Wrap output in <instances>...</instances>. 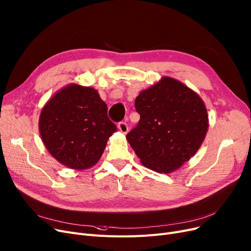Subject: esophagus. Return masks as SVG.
<instances>
[{"label": "esophagus", "instance_id": "1", "mask_svg": "<svg viewBox=\"0 0 251 251\" xmlns=\"http://www.w3.org/2000/svg\"><path fill=\"white\" fill-rule=\"evenodd\" d=\"M118 129H119L120 131H121L122 133H124V134H126V133L128 132V126H127V124H126L125 122H120V123L118 124Z\"/></svg>", "mask_w": 251, "mask_h": 251}]
</instances>
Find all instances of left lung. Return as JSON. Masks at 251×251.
<instances>
[{
	"label": "left lung",
	"mask_w": 251,
	"mask_h": 251,
	"mask_svg": "<svg viewBox=\"0 0 251 251\" xmlns=\"http://www.w3.org/2000/svg\"><path fill=\"white\" fill-rule=\"evenodd\" d=\"M135 108L140 120L126 138L145 167L171 173L202 146L208 114L201 97L180 81L161 78L139 92Z\"/></svg>",
	"instance_id": "1"
}]
</instances>
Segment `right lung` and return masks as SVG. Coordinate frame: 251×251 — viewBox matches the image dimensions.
<instances>
[{
  "label": "right lung",
  "mask_w": 251,
  "mask_h": 251,
  "mask_svg": "<svg viewBox=\"0 0 251 251\" xmlns=\"http://www.w3.org/2000/svg\"><path fill=\"white\" fill-rule=\"evenodd\" d=\"M39 131L50 155L63 166L85 170L100 161L117 131L107 106L92 87L67 85L43 106Z\"/></svg>",
  "instance_id": "right-lung-1"
}]
</instances>
